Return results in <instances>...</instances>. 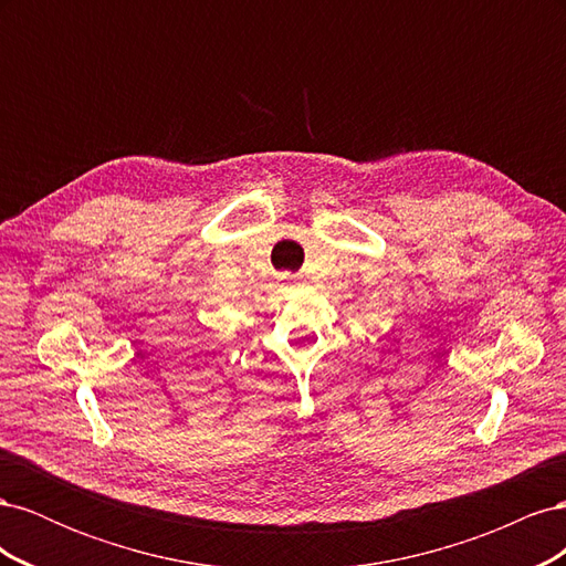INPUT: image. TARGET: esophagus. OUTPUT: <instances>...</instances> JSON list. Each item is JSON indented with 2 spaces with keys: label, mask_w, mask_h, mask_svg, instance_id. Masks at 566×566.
I'll return each instance as SVG.
<instances>
[{
  "label": "esophagus",
  "mask_w": 566,
  "mask_h": 566,
  "mask_svg": "<svg viewBox=\"0 0 566 566\" xmlns=\"http://www.w3.org/2000/svg\"><path fill=\"white\" fill-rule=\"evenodd\" d=\"M283 281H285V283H290V285H297V283H300V276H290V273H285Z\"/></svg>",
  "instance_id": "34e87169"
}]
</instances>
